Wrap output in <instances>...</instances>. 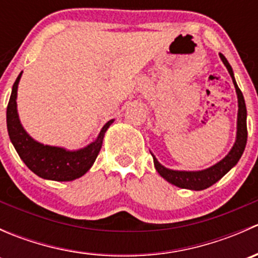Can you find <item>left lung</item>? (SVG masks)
Listing matches in <instances>:
<instances>
[{
	"label": "left lung",
	"mask_w": 258,
	"mask_h": 258,
	"mask_svg": "<svg viewBox=\"0 0 258 258\" xmlns=\"http://www.w3.org/2000/svg\"><path fill=\"white\" fill-rule=\"evenodd\" d=\"M221 59H222L223 64L227 69L228 74H230L231 79H232L233 85H235L236 93H237V101H238V113H237V132H236V141L233 144L232 148L230 152L220 161V162L215 163L211 167L206 170L201 171H177L171 170V168H166L165 166L161 165L157 161V158L152 155L153 163H155L156 171L161 175L167 182L175 184L179 188H187L192 189V191H201V189L209 188L213 183L220 181L228 171L232 167L237 165L240 161L242 153H243L244 147H246L247 142V110L246 103H244L243 95H242L241 90L238 88L237 83H236L235 75H233L232 67L228 63L226 57L222 53H220Z\"/></svg>",
	"instance_id": "1"
}]
</instances>
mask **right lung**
<instances>
[{
    "mask_svg": "<svg viewBox=\"0 0 258 258\" xmlns=\"http://www.w3.org/2000/svg\"><path fill=\"white\" fill-rule=\"evenodd\" d=\"M22 72L18 75L12 87L7 106V131L10 140L25 165L40 176L51 181H74L85 175L97 158L102 147L103 137L114 119H110L98 134L97 139L86 147L70 151L57 146L43 145L33 140L23 128L17 112V88Z\"/></svg>",
    "mask_w": 258,
    "mask_h": 258,
    "instance_id": "right-lung-1",
    "label": "right lung"
}]
</instances>
